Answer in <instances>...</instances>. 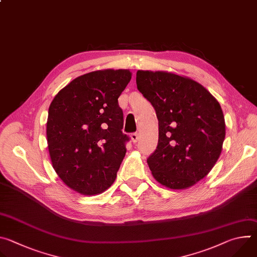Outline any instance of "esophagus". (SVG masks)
Segmentation results:
<instances>
[{
	"label": "esophagus",
	"mask_w": 257,
	"mask_h": 257,
	"mask_svg": "<svg viewBox=\"0 0 257 257\" xmlns=\"http://www.w3.org/2000/svg\"><path fill=\"white\" fill-rule=\"evenodd\" d=\"M131 139H132V141L135 143V142H137L138 141V139H139V134L137 133V132H135V133H132L131 134Z\"/></svg>",
	"instance_id": "obj_1"
}]
</instances>
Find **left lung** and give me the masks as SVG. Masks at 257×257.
Masks as SVG:
<instances>
[{
  "instance_id": "1",
  "label": "left lung",
  "mask_w": 257,
  "mask_h": 257,
  "mask_svg": "<svg viewBox=\"0 0 257 257\" xmlns=\"http://www.w3.org/2000/svg\"><path fill=\"white\" fill-rule=\"evenodd\" d=\"M136 84L159 120V143L148 164L163 186L195 185L221 156L225 117L216 98L200 83L167 71L138 70Z\"/></svg>"
}]
</instances>
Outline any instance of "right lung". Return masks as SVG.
I'll use <instances>...</instances> for the list:
<instances>
[{"mask_svg":"<svg viewBox=\"0 0 257 257\" xmlns=\"http://www.w3.org/2000/svg\"><path fill=\"white\" fill-rule=\"evenodd\" d=\"M127 69L76 77L52 100L47 140L53 168L72 190L96 195L111 186L125 157L123 112L118 98L130 82Z\"/></svg>","mask_w":257,"mask_h":257,"instance_id":"1","label":"right lung"}]
</instances>
